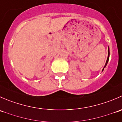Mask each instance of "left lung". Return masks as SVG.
Returning a JSON list of instances; mask_svg holds the SVG:
<instances>
[{
  "label": "left lung",
  "mask_w": 122,
  "mask_h": 122,
  "mask_svg": "<svg viewBox=\"0 0 122 122\" xmlns=\"http://www.w3.org/2000/svg\"><path fill=\"white\" fill-rule=\"evenodd\" d=\"M109 56H110V51H109V47H108V56H107V59L106 62L105 66H104V68H103V70H102V71H103V70H104V68H105L106 67L107 64V62H108V61H109Z\"/></svg>",
  "instance_id": "8db88e82"
}]
</instances>
